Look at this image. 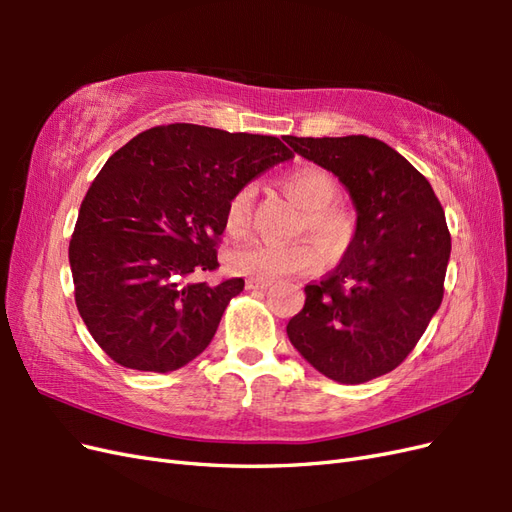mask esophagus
<instances>
[{
	"label": "esophagus",
	"instance_id": "1",
	"mask_svg": "<svg viewBox=\"0 0 512 512\" xmlns=\"http://www.w3.org/2000/svg\"><path fill=\"white\" fill-rule=\"evenodd\" d=\"M269 286H271V282H260V280H247V284H245L247 290H265Z\"/></svg>",
	"mask_w": 512,
	"mask_h": 512
}]
</instances>
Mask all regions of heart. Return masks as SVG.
Returning <instances> with one entry per match:
<instances>
[{
  "mask_svg": "<svg viewBox=\"0 0 512 512\" xmlns=\"http://www.w3.org/2000/svg\"><path fill=\"white\" fill-rule=\"evenodd\" d=\"M284 192L294 203L305 209L303 226L327 247L337 250L342 247L350 232V215L337 205H331L337 196L335 179L318 166H301L282 179ZM254 190L245 185L230 198L226 207V228L232 235H241L247 226ZM320 265V254L312 243H250L228 256V267L232 273L250 277L260 282H275L280 277L294 273H312Z\"/></svg>",
  "mask_w": 512,
  "mask_h": 512,
  "instance_id": "b5f03b06",
  "label": "heart"
}]
</instances>
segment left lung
Segmentation results:
<instances>
[{"instance_id":"8db88e82","label":"left lung","mask_w":512,"mask_h":512,"mask_svg":"<svg viewBox=\"0 0 512 512\" xmlns=\"http://www.w3.org/2000/svg\"><path fill=\"white\" fill-rule=\"evenodd\" d=\"M286 143L333 173L356 211L339 265L305 286V305L286 327L290 344L339 384L389 374L442 303L451 235L440 200L429 181L378 138L288 136Z\"/></svg>"}]
</instances>
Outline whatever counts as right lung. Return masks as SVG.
<instances>
[{
    "label": "right lung",
    "mask_w": 512,
    "mask_h": 512,
    "mask_svg": "<svg viewBox=\"0 0 512 512\" xmlns=\"http://www.w3.org/2000/svg\"><path fill=\"white\" fill-rule=\"evenodd\" d=\"M292 158L275 136L170 123L106 160L74 226L70 269L85 327L115 363L168 374L211 344L245 286L196 280L220 265L226 207Z\"/></svg>",
    "instance_id": "add662e5"
}]
</instances>
